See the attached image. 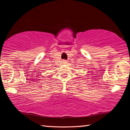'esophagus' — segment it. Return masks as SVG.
I'll return each mask as SVG.
<instances>
[{"mask_svg":"<svg viewBox=\"0 0 130 130\" xmlns=\"http://www.w3.org/2000/svg\"><path fill=\"white\" fill-rule=\"evenodd\" d=\"M67 61H66V60H63V62L64 63H67Z\"/></svg>","mask_w":130,"mask_h":130,"instance_id":"1","label":"esophagus"}]
</instances>
